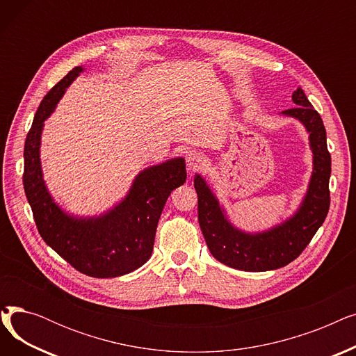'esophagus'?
Segmentation results:
<instances>
[{"instance_id": "1", "label": "esophagus", "mask_w": 356, "mask_h": 356, "mask_svg": "<svg viewBox=\"0 0 356 356\" xmlns=\"http://www.w3.org/2000/svg\"><path fill=\"white\" fill-rule=\"evenodd\" d=\"M186 161H188V168L192 172H196L199 170V168L203 165V156L197 152H191L188 154V157H186Z\"/></svg>"}]
</instances>
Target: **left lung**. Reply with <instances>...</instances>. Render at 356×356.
Returning <instances> with one entry per match:
<instances>
[{
    "mask_svg": "<svg viewBox=\"0 0 356 356\" xmlns=\"http://www.w3.org/2000/svg\"><path fill=\"white\" fill-rule=\"evenodd\" d=\"M297 105L283 111L284 115L300 120L310 133L313 176L307 195L298 212L271 231L248 235L235 229L223 216L219 203L200 176L195 177L197 218L211 254L232 268L242 271H268L284 267L300 255L325 222L330 207V153L323 121L309 102L302 88L293 93Z\"/></svg>",
    "mask_w": 356,
    "mask_h": 356,
    "instance_id": "8db88e82",
    "label": "left lung"
}]
</instances>
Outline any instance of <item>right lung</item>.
<instances>
[{
	"mask_svg": "<svg viewBox=\"0 0 356 356\" xmlns=\"http://www.w3.org/2000/svg\"><path fill=\"white\" fill-rule=\"evenodd\" d=\"M82 72L73 67L56 83L37 109L24 144L23 184L37 231L46 244L82 274L118 277L152 257L157 223L167 197L186 181V164L175 159L140 173L128 196L115 209L93 219L63 213L46 191L40 168V134L65 89Z\"/></svg>",
	"mask_w": 356,
	"mask_h": 356,
	"instance_id": "right-lung-1",
	"label": "right lung"
}]
</instances>
